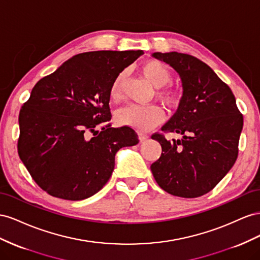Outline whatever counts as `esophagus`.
Instances as JSON below:
<instances>
[{
	"mask_svg": "<svg viewBox=\"0 0 260 260\" xmlns=\"http://www.w3.org/2000/svg\"><path fill=\"white\" fill-rule=\"evenodd\" d=\"M148 137H149V136L145 134V133H138V138H139L140 142H145L146 139H148Z\"/></svg>",
	"mask_w": 260,
	"mask_h": 260,
	"instance_id": "1",
	"label": "esophagus"
}]
</instances>
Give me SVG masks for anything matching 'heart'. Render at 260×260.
Masks as SVG:
<instances>
[{
  "label": "heart",
  "instance_id": "1",
  "mask_svg": "<svg viewBox=\"0 0 260 260\" xmlns=\"http://www.w3.org/2000/svg\"><path fill=\"white\" fill-rule=\"evenodd\" d=\"M143 75L154 87L159 88L155 95L169 109H174L180 105L182 94L179 89L173 86H166L171 81L172 74L169 66L159 60H147L139 66ZM126 72L118 73L110 86L109 94L111 100L118 101L123 95V84ZM162 120V111L159 107L128 105L116 111L115 121L121 126H128L137 131H147Z\"/></svg>",
  "mask_w": 260,
  "mask_h": 260
}]
</instances>
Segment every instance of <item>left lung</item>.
Segmentation results:
<instances>
[{
	"label": "left lung",
	"instance_id": "left-lung-1",
	"mask_svg": "<svg viewBox=\"0 0 260 260\" xmlns=\"http://www.w3.org/2000/svg\"><path fill=\"white\" fill-rule=\"evenodd\" d=\"M152 56L172 66L181 77L179 109L161 129L183 138L168 140L158 133L151 136L162 148L151 172L169 194L203 196L223 179L237 159L243 115L230 87L199 58L179 52H155Z\"/></svg>",
	"mask_w": 260,
	"mask_h": 260
}]
</instances>
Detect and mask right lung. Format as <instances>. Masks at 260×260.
<instances>
[{
    "instance_id": "obj_1",
    "label": "right lung",
    "mask_w": 260,
    "mask_h": 260,
    "mask_svg": "<svg viewBox=\"0 0 260 260\" xmlns=\"http://www.w3.org/2000/svg\"><path fill=\"white\" fill-rule=\"evenodd\" d=\"M143 53L85 52L32 88L19 112L17 149L34 181L49 195L66 200L94 195L112 175L115 153L138 144L134 129L108 123L109 90L117 74Z\"/></svg>"
}]
</instances>
